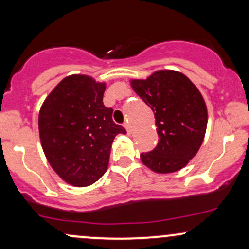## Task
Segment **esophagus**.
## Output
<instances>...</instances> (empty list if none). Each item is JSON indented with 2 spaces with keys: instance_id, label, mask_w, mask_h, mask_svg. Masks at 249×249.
I'll return each instance as SVG.
<instances>
[{
  "instance_id": "esophagus-1",
  "label": "esophagus",
  "mask_w": 249,
  "mask_h": 249,
  "mask_svg": "<svg viewBox=\"0 0 249 249\" xmlns=\"http://www.w3.org/2000/svg\"><path fill=\"white\" fill-rule=\"evenodd\" d=\"M124 127L126 128V132H127L128 134H131V127H130V124H128L127 122L124 123Z\"/></svg>"
}]
</instances>
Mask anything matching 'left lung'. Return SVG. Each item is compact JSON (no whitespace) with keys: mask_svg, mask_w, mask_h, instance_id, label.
Listing matches in <instances>:
<instances>
[{"mask_svg":"<svg viewBox=\"0 0 249 249\" xmlns=\"http://www.w3.org/2000/svg\"><path fill=\"white\" fill-rule=\"evenodd\" d=\"M130 84L152 108L159 136L156 148L141 154L142 162L159 174L180 171L204 142L208 121L204 97L187 76L176 70L154 71L146 79H131Z\"/></svg>","mask_w":249,"mask_h":249,"instance_id":"1","label":"left lung"}]
</instances>
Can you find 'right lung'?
I'll return each mask as SVG.
<instances>
[{
  "mask_svg": "<svg viewBox=\"0 0 249 249\" xmlns=\"http://www.w3.org/2000/svg\"><path fill=\"white\" fill-rule=\"evenodd\" d=\"M107 83L88 75L63 78L43 102L38 131L43 152L57 176L76 187L90 186L107 170L111 145L125 128L103 104Z\"/></svg>",
  "mask_w": 249,
  "mask_h": 249,
  "instance_id": "right-lung-1",
  "label": "right lung"
}]
</instances>
